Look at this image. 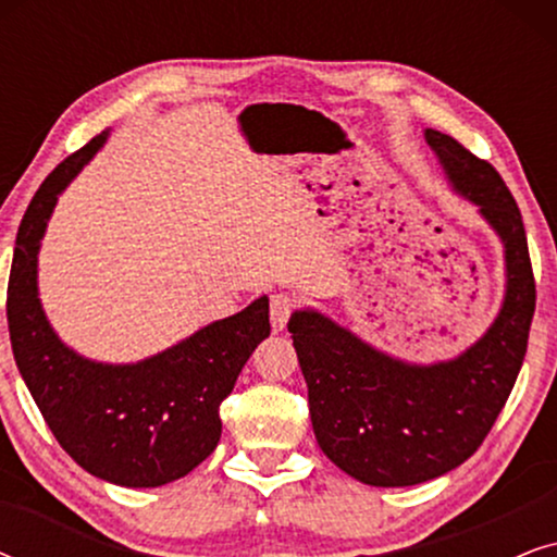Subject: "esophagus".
<instances>
[{"label": "esophagus", "mask_w": 557, "mask_h": 557, "mask_svg": "<svg viewBox=\"0 0 557 557\" xmlns=\"http://www.w3.org/2000/svg\"><path fill=\"white\" fill-rule=\"evenodd\" d=\"M296 309H299V301H296L294 296L273 294L271 296V324H273V330H276V332L284 330Z\"/></svg>", "instance_id": "esophagus-1"}]
</instances>
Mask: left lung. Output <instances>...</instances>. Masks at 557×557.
Here are the masks:
<instances>
[{
	"label": "left lung",
	"instance_id": "1",
	"mask_svg": "<svg viewBox=\"0 0 557 557\" xmlns=\"http://www.w3.org/2000/svg\"><path fill=\"white\" fill-rule=\"evenodd\" d=\"M425 141L505 243L507 296L497 322L461 357L433 368L391 360L317 311H296L288 322L319 448L372 486L429 482L482 446L520 375L535 314L528 235L505 180L454 136L429 128Z\"/></svg>",
	"mask_w": 557,
	"mask_h": 557
}]
</instances>
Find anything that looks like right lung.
<instances>
[{"label":"right lung","instance_id":"add662e5","mask_svg":"<svg viewBox=\"0 0 557 557\" xmlns=\"http://www.w3.org/2000/svg\"><path fill=\"white\" fill-rule=\"evenodd\" d=\"M103 139L106 132L63 159L29 202L7 286V324L20 375L63 451L106 482L162 486L215 451L220 403L271 334L269 299L136 364L88 362L67 349L37 299V248L58 195Z\"/></svg>","mask_w":557,"mask_h":557}]
</instances>
